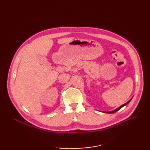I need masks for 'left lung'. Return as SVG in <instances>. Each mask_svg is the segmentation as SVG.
Instances as JSON below:
<instances>
[{"mask_svg":"<svg viewBox=\"0 0 150 150\" xmlns=\"http://www.w3.org/2000/svg\"><path fill=\"white\" fill-rule=\"evenodd\" d=\"M131 99H132V98H131V99H130V100H129L128 102H127V103H125L124 104H122V105H121V106H120L119 108H117V109H116V110H113V111H107V112H105V111H104L103 112H106V113H109V114H112V113H115V112H116V111H118V110H120V109L121 108H122V107H123V106H126V104H128L130 101H131Z\"/></svg>","mask_w":150,"mask_h":150,"instance_id":"8db88e82","label":"left lung"}]
</instances>
